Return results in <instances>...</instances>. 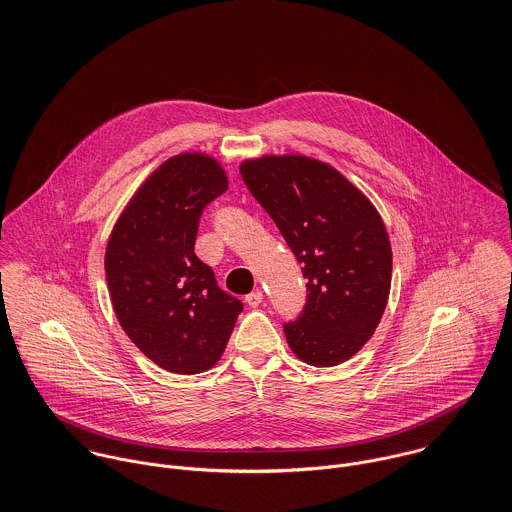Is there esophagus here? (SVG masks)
<instances>
[{"label": "esophagus", "mask_w": 512, "mask_h": 512, "mask_svg": "<svg viewBox=\"0 0 512 512\" xmlns=\"http://www.w3.org/2000/svg\"><path fill=\"white\" fill-rule=\"evenodd\" d=\"M261 301H263V293H261V291H253V293H249V295L245 297V303H247L249 307H259Z\"/></svg>", "instance_id": "obj_1"}]
</instances>
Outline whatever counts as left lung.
Wrapping results in <instances>:
<instances>
[{
    "instance_id": "1",
    "label": "left lung",
    "mask_w": 512,
    "mask_h": 512,
    "mask_svg": "<svg viewBox=\"0 0 512 512\" xmlns=\"http://www.w3.org/2000/svg\"><path fill=\"white\" fill-rule=\"evenodd\" d=\"M239 170L303 265L307 305L283 326L291 350L318 368L350 360L390 297L392 247L378 209L338 170L301 154L245 160Z\"/></svg>"
}]
</instances>
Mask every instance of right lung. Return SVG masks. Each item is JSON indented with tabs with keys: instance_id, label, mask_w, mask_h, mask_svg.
Returning a JSON list of instances; mask_svg holds the SVG:
<instances>
[{
	"instance_id": "obj_1",
	"label": "right lung",
	"mask_w": 512,
	"mask_h": 512,
	"mask_svg": "<svg viewBox=\"0 0 512 512\" xmlns=\"http://www.w3.org/2000/svg\"><path fill=\"white\" fill-rule=\"evenodd\" d=\"M225 190L215 158L178 154L138 188L106 243V283L122 330L172 374L215 366L243 310L194 253L202 211Z\"/></svg>"
}]
</instances>
